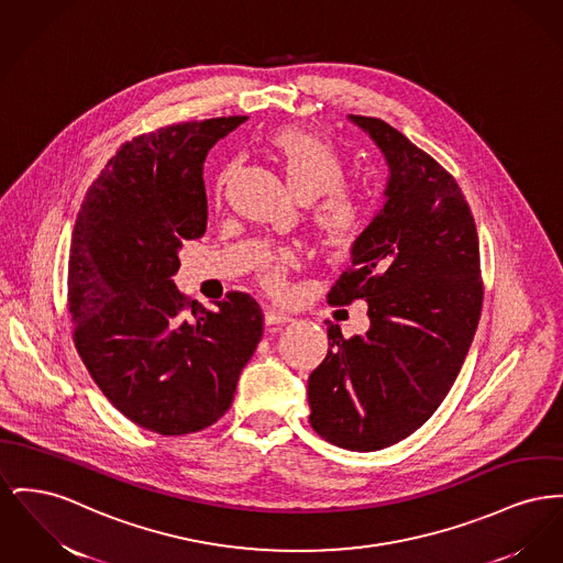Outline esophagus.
<instances>
[{"instance_id": "34e87169", "label": "esophagus", "mask_w": 563, "mask_h": 563, "mask_svg": "<svg viewBox=\"0 0 563 563\" xmlns=\"http://www.w3.org/2000/svg\"><path fill=\"white\" fill-rule=\"evenodd\" d=\"M291 321V314L283 312V310H276V308H267L265 310V323L267 325H285Z\"/></svg>"}]
</instances>
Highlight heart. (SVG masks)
Wrapping results in <instances>:
<instances>
[{"label": "heart", "mask_w": 563, "mask_h": 563, "mask_svg": "<svg viewBox=\"0 0 563 563\" xmlns=\"http://www.w3.org/2000/svg\"><path fill=\"white\" fill-rule=\"evenodd\" d=\"M267 148L301 201L321 198L314 208V223L330 244H349L362 233L364 201L342 187L346 169L331 144L312 133L283 128L267 135ZM294 265V253L267 255L264 257L265 283L272 289H280L285 274Z\"/></svg>", "instance_id": "b5f03b06"}]
</instances>
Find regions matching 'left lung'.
<instances>
[{
    "label": "left lung",
    "instance_id": "8db88e82",
    "mask_svg": "<svg viewBox=\"0 0 563 563\" xmlns=\"http://www.w3.org/2000/svg\"><path fill=\"white\" fill-rule=\"evenodd\" d=\"M349 121L380 148L389 178L328 299H365L369 330L346 340L328 323L331 349L308 378V404L323 440L378 451L419 430L453 387L481 319V255L455 178L389 123Z\"/></svg>",
    "mask_w": 563,
    "mask_h": 563
}]
</instances>
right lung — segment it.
<instances>
[{"label": "right lung", "instance_id": "add662e5", "mask_svg": "<svg viewBox=\"0 0 563 563\" xmlns=\"http://www.w3.org/2000/svg\"><path fill=\"white\" fill-rule=\"evenodd\" d=\"M246 117L178 123L123 144L87 191L67 264L80 360L133 423L183 435L232 406L264 335L262 306L232 291L214 310L174 283L185 240L206 232L203 162Z\"/></svg>", "mask_w": 563, "mask_h": 563}]
</instances>
